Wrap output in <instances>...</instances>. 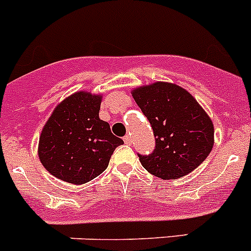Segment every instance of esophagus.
Returning a JSON list of instances; mask_svg holds the SVG:
<instances>
[{
	"instance_id": "1",
	"label": "esophagus",
	"mask_w": 251,
	"mask_h": 251,
	"mask_svg": "<svg viewBox=\"0 0 251 251\" xmlns=\"http://www.w3.org/2000/svg\"><path fill=\"white\" fill-rule=\"evenodd\" d=\"M123 141H124V143H126V145H128V146L132 145V138H130L129 136H126V137H124Z\"/></svg>"
}]
</instances>
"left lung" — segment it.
Instances as JSON below:
<instances>
[{"instance_id":"1","label":"left lung","mask_w":251,"mask_h":251,"mask_svg":"<svg viewBox=\"0 0 251 251\" xmlns=\"http://www.w3.org/2000/svg\"><path fill=\"white\" fill-rule=\"evenodd\" d=\"M150 121L156 147L139 161L153 176L176 179L202 163L214 146V124L202 106L176 84L157 81L132 92Z\"/></svg>"}]
</instances>
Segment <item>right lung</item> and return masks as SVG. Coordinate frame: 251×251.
Wrapping results in <instances>:
<instances>
[{"label":"right lung","mask_w":251,"mask_h":251,"mask_svg":"<svg viewBox=\"0 0 251 251\" xmlns=\"http://www.w3.org/2000/svg\"><path fill=\"white\" fill-rule=\"evenodd\" d=\"M101 95L77 92L56 106L43 128L39 158L52 176L81 185L103 174L123 141L99 118Z\"/></svg>","instance_id":"1"}]
</instances>
